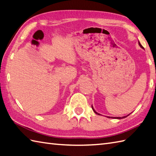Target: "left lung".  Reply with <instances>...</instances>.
I'll list each match as a JSON object with an SVG mask.
<instances>
[{
	"label": "left lung",
	"instance_id": "8db88e82",
	"mask_svg": "<svg viewBox=\"0 0 156 156\" xmlns=\"http://www.w3.org/2000/svg\"><path fill=\"white\" fill-rule=\"evenodd\" d=\"M139 45H140V47H141V48H143V49H144V47H143V46H142V45H141V44H140V41H139ZM92 110L94 111V112H95V113H97V114L99 115L98 113H97V112L94 111V109L93 108V107H92ZM126 117H127V116H126ZM113 117V118H115V119H122V118H125V117ZM108 118H111V117H108Z\"/></svg>",
	"mask_w": 156,
	"mask_h": 156
}]
</instances>
